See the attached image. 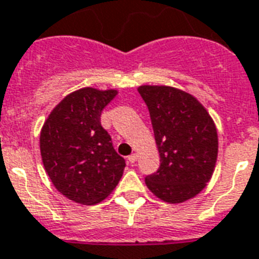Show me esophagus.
<instances>
[{"instance_id": "34e87169", "label": "esophagus", "mask_w": 259, "mask_h": 259, "mask_svg": "<svg viewBox=\"0 0 259 259\" xmlns=\"http://www.w3.org/2000/svg\"><path fill=\"white\" fill-rule=\"evenodd\" d=\"M127 161H129L130 164H134V162L137 161V154H136V153L130 154L129 157H127Z\"/></svg>"}]
</instances>
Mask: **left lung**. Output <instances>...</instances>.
<instances>
[{
  "label": "left lung",
  "instance_id": "obj_1",
  "mask_svg": "<svg viewBox=\"0 0 259 259\" xmlns=\"http://www.w3.org/2000/svg\"><path fill=\"white\" fill-rule=\"evenodd\" d=\"M149 110L160 166L145 177L148 188L168 203L196 196L212 176L218 156L217 127L196 98L166 86H141Z\"/></svg>",
  "mask_w": 259,
  "mask_h": 259
}]
</instances>
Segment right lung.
Segmentation results:
<instances>
[{"instance_id":"add662e5","label":"right lung","mask_w":259,"mask_h":259,"mask_svg":"<svg viewBox=\"0 0 259 259\" xmlns=\"http://www.w3.org/2000/svg\"><path fill=\"white\" fill-rule=\"evenodd\" d=\"M115 95V90H78L52 110L41 129L40 150L51 181L80 204L109 196L126 166L101 125L102 110Z\"/></svg>"}]
</instances>
